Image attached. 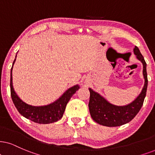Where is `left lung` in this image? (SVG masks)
Masks as SVG:
<instances>
[{"mask_svg": "<svg viewBox=\"0 0 155 155\" xmlns=\"http://www.w3.org/2000/svg\"><path fill=\"white\" fill-rule=\"evenodd\" d=\"M134 53L143 64V76L144 85L140 94L130 104L116 106L111 104L103 97L89 88L90 98L89 108L90 114L94 121L106 127H118L130 122L134 118L142 108L147 89V64L137 46L134 48Z\"/></svg>", "mask_w": 155, "mask_h": 155, "instance_id": "1", "label": "left lung"}]
</instances>
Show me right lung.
Masks as SVG:
<instances>
[{"mask_svg":"<svg viewBox=\"0 0 155 155\" xmlns=\"http://www.w3.org/2000/svg\"><path fill=\"white\" fill-rule=\"evenodd\" d=\"M15 58L13 61V65L15 63ZM12 68L13 66L11 71L10 87H11V98H12L13 102L14 104L15 108L22 116L26 119H30L34 122L38 123V124H50V123L56 122L60 119H61L68 101L80 88L79 85L74 86V87L69 88L67 91L64 92V94L59 99L48 105L41 106V107L31 106L21 100L20 98L18 97L13 89Z\"/></svg>","mask_w":155,"mask_h":155,"instance_id":"add662e5","label":"right lung"}]
</instances>
